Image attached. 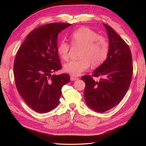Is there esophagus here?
Masks as SVG:
<instances>
[{
	"instance_id": "esophagus-1",
	"label": "esophagus",
	"mask_w": 146,
	"mask_h": 146,
	"mask_svg": "<svg viewBox=\"0 0 146 146\" xmlns=\"http://www.w3.org/2000/svg\"><path fill=\"white\" fill-rule=\"evenodd\" d=\"M70 79H71V81H75V80H77L78 78L75 77V76H71Z\"/></svg>"
}]
</instances>
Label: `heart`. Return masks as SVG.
I'll list each match as a JSON object with an SVG mask.
<instances>
[{
    "instance_id": "heart-1",
    "label": "heart",
    "mask_w": 146,
    "mask_h": 146,
    "mask_svg": "<svg viewBox=\"0 0 146 146\" xmlns=\"http://www.w3.org/2000/svg\"><path fill=\"white\" fill-rule=\"evenodd\" d=\"M73 46L80 47V59L71 60L64 66L66 72L73 76L80 75L86 71L90 64L93 67H98L107 59L110 52V43L104 36L88 28H80L70 35ZM71 46L66 41H61L57 46V53L63 60L69 58Z\"/></svg>"
}]
</instances>
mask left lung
Returning <instances> with one entry per match:
<instances>
[{"label": "left lung", "instance_id": "obj_1", "mask_svg": "<svg viewBox=\"0 0 146 146\" xmlns=\"http://www.w3.org/2000/svg\"><path fill=\"white\" fill-rule=\"evenodd\" d=\"M104 26L110 40L108 58L92 75L81 77L86 84V102L98 113L107 111L121 102L129 88L133 70L129 46L111 27ZM98 76L102 77L98 82L94 80L93 77Z\"/></svg>", "mask_w": 146, "mask_h": 146}]
</instances>
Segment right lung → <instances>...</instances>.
<instances>
[{
    "instance_id": "right-lung-1",
    "label": "right lung",
    "mask_w": 146,
    "mask_h": 146,
    "mask_svg": "<svg viewBox=\"0 0 146 146\" xmlns=\"http://www.w3.org/2000/svg\"><path fill=\"white\" fill-rule=\"evenodd\" d=\"M71 24L54 23L35 29L17 52L13 74L18 92L38 113H47L59 103L62 88L70 80L68 74L52 75L62 64L57 53L58 34Z\"/></svg>"
}]
</instances>
